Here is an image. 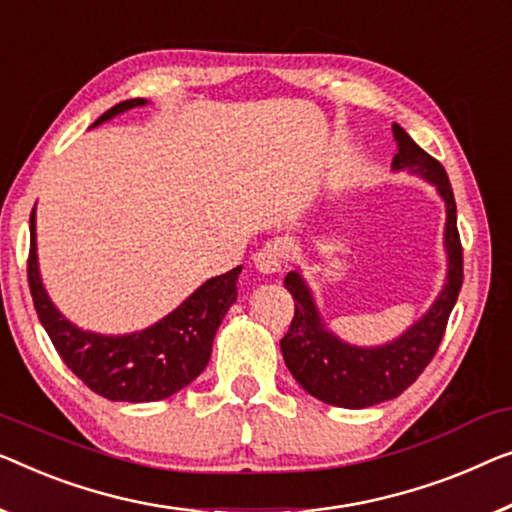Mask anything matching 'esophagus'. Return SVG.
I'll list each match as a JSON object with an SVG mask.
<instances>
[{
  "label": "esophagus",
  "instance_id": "esophagus-1",
  "mask_svg": "<svg viewBox=\"0 0 512 512\" xmlns=\"http://www.w3.org/2000/svg\"><path fill=\"white\" fill-rule=\"evenodd\" d=\"M281 249L277 247V244H263L261 249L256 251L254 254V265L256 270H261L265 274H272V272H279L281 270Z\"/></svg>",
  "mask_w": 512,
  "mask_h": 512
}]
</instances>
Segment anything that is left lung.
<instances>
[{"label":"left lung","mask_w":512,"mask_h":512,"mask_svg":"<svg viewBox=\"0 0 512 512\" xmlns=\"http://www.w3.org/2000/svg\"><path fill=\"white\" fill-rule=\"evenodd\" d=\"M392 131L399 143L392 166L411 168L413 173L425 175L429 182L439 187V194L446 201V247L450 256L448 284L434 307L397 342L381 348H358L339 342L335 335L323 330L321 318H318L305 281L300 279L298 272H288L284 279V286L291 291L295 302L291 328L281 337V353H284L286 367L309 395L325 404L344 406V409H365V406L381 404L385 399H395L425 372L446 335L450 311L455 307L464 279L457 205L446 168L416 145V140L399 124H395Z\"/></svg>","instance_id":"8db88e82"}]
</instances>
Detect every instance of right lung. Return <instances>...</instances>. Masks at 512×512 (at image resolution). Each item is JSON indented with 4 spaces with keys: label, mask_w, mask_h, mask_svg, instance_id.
Listing matches in <instances>:
<instances>
[{
    "label": "right lung",
    "mask_w": 512,
    "mask_h": 512,
    "mask_svg": "<svg viewBox=\"0 0 512 512\" xmlns=\"http://www.w3.org/2000/svg\"><path fill=\"white\" fill-rule=\"evenodd\" d=\"M145 99H129L106 110L96 124L124 110L145 106ZM242 268L212 277L157 325L124 337H103L71 325L43 291L36 265L34 210L29 217L27 281L34 309L46 328L59 358L96 395L113 402H157L189 385L210 362L214 332L228 307L238 300Z\"/></svg>",
    "instance_id": "right-lung-1"
}]
</instances>
